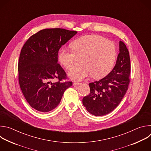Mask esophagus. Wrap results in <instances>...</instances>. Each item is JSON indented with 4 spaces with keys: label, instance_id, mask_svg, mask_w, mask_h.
<instances>
[{
    "label": "esophagus",
    "instance_id": "obj_1",
    "mask_svg": "<svg viewBox=\"0 0 151 151\" xmlns=\"http://www.w3.org/2000/svg\"><path fill=\"white\" fill-rule=\"evenodd\" d=\"M81 83H80V82H74L73 83V85H80Z\"/></svg>",
    "mask_w": 151,
    "mask_h": 151
}]
</instances>
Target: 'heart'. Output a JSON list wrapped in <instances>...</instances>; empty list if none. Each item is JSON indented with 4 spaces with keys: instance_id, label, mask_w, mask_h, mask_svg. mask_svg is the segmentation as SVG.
<instances>
[{
    "instance_id": "heart-1",
    "label": "heart",
    "mask_w": 151,
    "mask_h": 151,
    "mask_svg": "<svg viewBox=\"0 0 151 151\" xmlns=\"http://www.w3.org/2000/svg\"><path fill=\"white\" fill-rule=\"evenodd\" d=\"M71 50L61 48L58 59L68 70H72L78 59L82 58L83 66L69 73L71 79L81 81L92 75L94 78H100L112 69L116 58L115 44L99 35H87L75 40Z\"/></svg>"
}]
</instances>
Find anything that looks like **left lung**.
Instances as JSON below:
<instances>
[{
	"label": "left lung",
	"instance_id": "obj_1",
	"mask_svg": "<svg viewBox=\"0 0 151 151\" xmlns=\"http://www.w3.org/2000/svg\"><path fill=\"white\" fill-rule=\"evenodd\" d=\"M130 71L128 50L124 43L119 41V53L112 70L100 81L89 83L90 93L82 99L87 111L97 116L113 111L127 93Z\"/></svg>",
	"mask_w": 151,
	"mask_h": 151
}]
</instances>
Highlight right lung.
<instances>
[{
    "label": "right lung",
    "instance_id": "obj_1",
    "mask_svg": "<svg viewBox=\"0 0 151 151\" xmlns=\"http://www.w3.org/2000/svg\"><path fill=\"white\" fill-rule=\"evenodd\" d=\"M77 33L63 29H45L32 35L21 49L18 64L20 88L33 109L48 112L59 104L72 82H61L66 73L58 63L62 45ZM54 78L58 81L52 83Z\"/></svg>",
    "mask_w": 151,
    "mask_h": 151
}]
</instances>
